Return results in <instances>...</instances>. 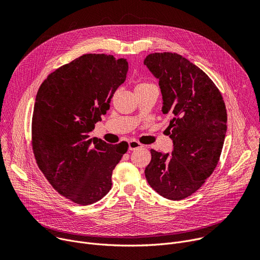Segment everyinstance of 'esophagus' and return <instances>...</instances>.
<instances>
[{
    "label": "esophagus",
    "instance_id": "34e87169",
    "mask_svg": "<svg viewBox=\"0 0 260 260\" xmlns=\"http://www.w3.org/2000/svg\"><path fill=\"white\" fill-rule=\"evenodd\" d=\"M143 147V145L139 142H137L135 140H132L128 142V150H135V149H138V148H141Z\"/></svg>",
    "mask_w": 260,
    "mask_h": 260
}]
</instances>
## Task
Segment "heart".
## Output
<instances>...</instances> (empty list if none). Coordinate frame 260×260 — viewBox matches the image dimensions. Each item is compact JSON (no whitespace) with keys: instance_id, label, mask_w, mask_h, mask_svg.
<instances>
[{"instance_id":"heart-1","label":"heart","mask_w":260,"mask_h":260,"mask_svg":"<svg viewBox=\"0 0 260 260\" xmlns=\"http://www.w3.org/2000/svg\"><path fill=\"white\" fill-rule=\"evenodd\" d=\"M150 85H152V84H149V83H141V84H139L137 86V88H145V86H150ZM136 88V89H137Z\"/></svg>"}]
</instances>
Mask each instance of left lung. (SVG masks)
I'll list each match as a JSON object with an SVG mask.
<instances>
[{"instance_id": "left-lung-1", "label": "left lung", "mask_w": 260, "mask_h": 260, "mask_svg": "<svg viewBox=\"0 0 260 260\" xmlns=\"http://www.w3.org/2000/svg\"><path fill=\"white\" fill-rule=\"evenodd\" d=\"M144 64L159 79L174 143L171 154L150 150L145 177L160 196L180 201L194 193L217 165L227 132L226 106L208 75L182 55L151 53Z\"/></svg>"}]
</instances>
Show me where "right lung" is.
<instances>
[{
  "instance_id": "add662e5",
  "label": "right lung",
  "mask_w": 260,
  "mask_h": 260,
  "mask_svg": "<svg viewBox=\"0 0 260 260\" xmlns=\"http://www.w3.org/2000/svg\"><path fill=\"white\" fill-rule=\"evenodd\" d=\"M127 70L125 58L84 54L51 73L38 91L34 157L56 191L76 204L96 203L110 191L113 170L127 151V143L112 145L89 136Z\"/></svg>"
}]
</instances>
